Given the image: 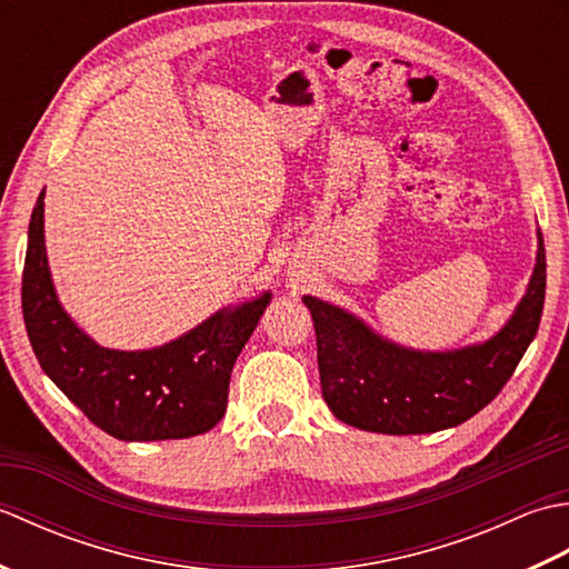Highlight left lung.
<instances>
[{"label": "left lung", "mask_w": 569, "mask_h": 569, "mask_svg": "<svg viewBox=\"0 0 569 569\" xmlns=\"http://www.w3.org/2000/svg\"><path fill=\"white\" fill-rule=\"evenodd\" d=\"M318 337L322 398L335 418L359 430L422 435L477 416L511 379L538 332L546 303V247L509 322L481 345L420 352L373 332L365 320L303 296Z\"/></svg>", "instance_id": "left-lung-1"}]
</instances>
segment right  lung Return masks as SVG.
Segmentation results:
<instances>
[{
    "label": "right lung",
    "instance_id": "right-lung-1",
    "mask_svg": "<svg viewBox=\"0 0 569 569\" xmlns=\"http://www.w3.org/2000/svg\"><path fill=\"white\" fill-rule=\"evenodd\" d=\"M43 196L29 222L21 308L41 369L94 426L127 442L208 432L227 410L234 361L271 293L217 310L198 328L153 349H107L84 335L56 296L43 239Z\"/></svg>",
    "mask_w": 569,
    "mask_h": 569
}]
</instances>
